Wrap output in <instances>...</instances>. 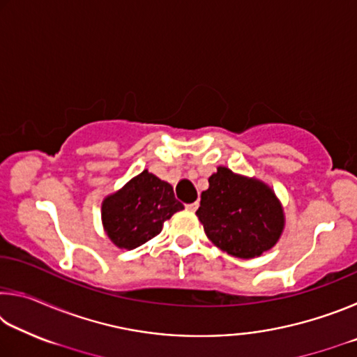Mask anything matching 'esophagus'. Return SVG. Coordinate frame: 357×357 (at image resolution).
<instances>
[{
	"label": "esophagus",
	"instance_id": "obj_1",
	"mask_svg": "<svg viewBox=\"0 0 357 357\" xmlns=\"http://www.w3.org/2000/svg\"><path fill=\"white\" fill-rule=\"evenodd\" d=\"M198 206H200V204H198V202H195V203H189V204H185V208L190 211V213H195V211L198 209Z\"/></svg>",
	"mask_w": 357,
	"mask_h": 357
}]
</instances>
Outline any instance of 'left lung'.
<instances>
[{
    "label": "left lung",
    "instance_id": "obj_1",
    "mask_svg": "<svg viewBox=\"0 0 357 357\" xmlns=\"http://www.w3.org/2000/svg\"><path fill=\"white\" fill-rule=\"evenodd\" d=\"M204 233L222 252L241 259L273 249L285 228L282 203L268 184L219 167L197 211Z\"/></svg>",
    "mask_w": 357,
    "mask_h": 357
}]
</instances>
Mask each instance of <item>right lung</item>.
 Wrapping results in <instances>:
<instances>
[{"label": "right lung", "mask_w": 357, "mask_h": 357, "mask_svg": "<svg viewBox=\"0 0 357 357\" xmlns=\"http://www.w3.org/2000/svg\"><path fill=\"white\" fill-rule=\"evenodd\" d=\"M172 184L143 170L102 202V225L108 239L123 250L148 243L162 231L164 222L183 211Z\"/></svg>", "instance_id": "obj_1"}]
</instances>
